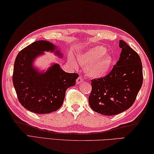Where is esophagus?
Masks as SVG:
<instances>
[{"label":"esophagus","instance_id":"obj_1","mask_svg":"<svg viewBox=\"0 0 154 154\" xmlns=\"http://www.w3.org/2000/svg\"><path fill=\"white\" fill-rule=\"evenodd\" d=\"M83 81V78L82 76H79L77 79V84H79V83H82Z\"/></svg>","mask_w":154,"mask_h":154}]
</instances>
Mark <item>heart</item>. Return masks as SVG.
<instances>
[{"label": "heart", "mask_w": 154, "mask_h": 154, "mask_svg": "<svg viewBox=\"0 0 154 154\" xmlns=\"http://www.w3.org/2000/svg\"><path fill=\"white\" fill-rule=\"evenodd\" d=\"M106 53L105 47L97 46L79 55L78 60L85 68L89 75L93 77H102L108 73L112 62L110 56L105 54ZM72 63L76 67V63L75 61H72Z\"/></svg>", "instance_id": "obj_1"}]
</instances>
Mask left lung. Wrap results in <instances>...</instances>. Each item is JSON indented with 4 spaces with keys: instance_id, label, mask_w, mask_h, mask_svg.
Listing matches in <instances>:
<instances>
[{
    "instance_id": "left-lung-1",
    "label": "left lung",
    "mask_w": 154,
    "mask_h": 154,
    "mask_svg": "<svg viewBox=\"0 0 154 154\" xmlns=\"http://www.w3.org/2000/svg\"><path fill=\"white\" fill-rule=\"evenodd\" d=\"M119 60L104 77L91 79L89 104L93 110L106 116L121 113L135 102L143 83L140 57L123 40Z\"/></svg>"
}]
</instances>
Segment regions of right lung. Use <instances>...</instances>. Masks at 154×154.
Here are the masks:
<instances>
[{
	"label": "right lung",
	"mask_w": 154,
	"mask_h": 154,
	"mask_svg": "<svg viewBox=\"0 0 154 154\" xmlns=\"http://www.w3.org/2000/svg\"><path fill=\"white\" fill-rule=\"evenodd\" d=\"M49 42H34L21 50L14 64L13 83L19 102L25 108L37 114H48L59 109L66 90L76 83L77 73H69L55 64L44 73L33 68L32 62L44 51H54ZM56 54H59L57 51Z\"/></svg>",
	"instance_id": "add662e5"
}]
</instances>
